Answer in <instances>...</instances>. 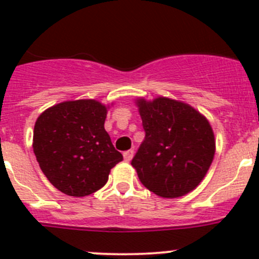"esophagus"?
<instances>
[{
	"mask_svg": "<svg viewBox=\"0 0 259 259\" xmlns=\"http://www.w3.org/2000/svg\"><path fill=\"white\" fill-rule=\"evenodd\" d=\"M122 155H124L125 161H130L133 159V156H134V150L124 151V154H122Z\"/></svg>",
	"mask_w": 259,
	"mask_h": 259,
	"instance_id": "34e87169",
	"label": "esophagus"
}]
</instances>
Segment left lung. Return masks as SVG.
I'll return each instance as SVG.
<instances>
[{"label":"left lung","instance_id":"left-lung-1","mask_svg":"<svg viewBox=\"0 0 259 259\" xmlns=\"http://www.w3.org/2000/svg\"><path fill=\"white\" fill-rule=\"evenodd\" d=\"M145 138L132 165L146 189L178 198L194 189L215 151L208 120L192 106L168 98L138 100Z\"/></svg>","mask_w":259,"mask_h":259}]
</instances>
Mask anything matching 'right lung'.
<instances>
[{"label": "right lung", "mask_w": 259, "mask_h": 259, "mask_svg": "<svg viewBox=\"0 0 259 259\" xmlns=\"http://www.w3.org/2000/svg\"><path fill=\"white\" fill-rule=\"evenodd\" d=\"M106 111L95 100L65 101L36 120L33 153L42 173L60 192L71 197L93 194L122 160L104 127Z\"/></svg>", "instance_id": "obj_1"}]
</instances>
